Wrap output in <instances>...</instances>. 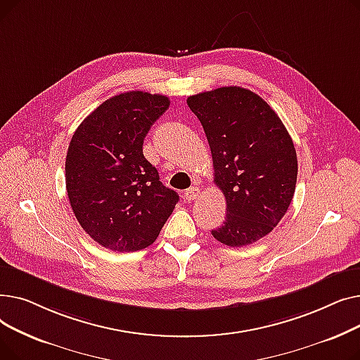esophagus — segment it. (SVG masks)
<instances>
[{
	"instance_id": "esophagus-1",
	"label": "esophagus",
	"mask_w": 360,
	"mask_h": 360,
	"mask_svg": "<svg viewBox=\"0 0 360 360\" xmlns=\"http://www.w3.org/2000/svg\"><path fill=\"white\" fill-rule=\"evenodd\" d=\"M198 195H200V190H198L197 186L188 188V190L184 193V197H185V200H188V201H194V200H197V198H198Z\"/></svg>"
}]
</instances>
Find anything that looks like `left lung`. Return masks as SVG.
Wrapping results in <instances>:
<instances>
[{
    "mask_svg": "<svg viewBox=\"0 0 360 360\" xmlns=\"http://www.w3.org/2000/svg\"><path fill=\"white\" fill-rule=\"evenodd\" d=\"M209 141L226 219L212 235L245 247L269 235L292 202L297 158L286 127L254 91L231 86L186 99Z\"/></svg>",
    "mask_w": 360,
    "mask_h": 360,
    "instance_id": "1",
    "label": "left lung"
}]
</instances>
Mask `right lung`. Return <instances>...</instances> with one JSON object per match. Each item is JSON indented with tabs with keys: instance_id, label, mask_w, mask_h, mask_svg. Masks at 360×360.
<instances>
[{
	"instance_id": "add662e5",
	"label": "right lung",
	"mask_w": 360,
	"mask_h": 360,
	"mask_svg": "<svg viewBox=\"0 0 360 360\" xmlns=\"http://www.w3.org/2000/svg\"><path fill=\"white\" fill-rule=\"evenodd\" d=\"M169 103L162 94L121 93L72 134L65 159L68 200L84 232L103 248H147L179 200L143 155L144 137Z\"/></svg>"
}]
</instances>
